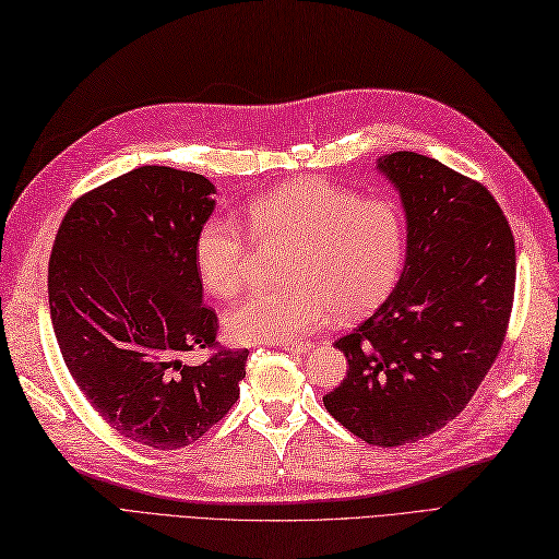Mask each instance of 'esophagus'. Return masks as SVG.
Masks as SVG:
<instances>
[{
	"label": "esophagus",
	"instance_id": "esophagus-1",
	"mask_svg": "<svg viewBox=\"0 0 559 559\" xmlns=\"http://www.w3.org/2000/svg\"><path fill=\"white\" fill-rule=\"evenodd\" d=\"M277 347H282V349H286V352L302 354V352H310L314 345H312V343H302V341H284V343H280Z\"/></svg>",
	"mask_w": 559,
	"mask_h": 559
}]
</instances>
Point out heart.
Masks as SVG:
<instances>
[{
  "label": "heart",
  "mask_w": 559,
  "mask_h": 559,
  "mask_svg": "<svg viewBox=\"0 0 559 559\" xmlns=\"http://www.w3.org/2000/svg\"><path fill=\"white\" fill-rule=\"evenodd\" d=\"M245 222L257 242H289L284 289L253 292L224 314L238 343L296 341L337 312L361 314L392 289L403 261V218L386 200H359L321 179H294L253 195ZM205 289L233 298L249 280L251 242L226 216L207 218L195 238Z\"/></svg>",
  "instance_id": "1"
}]
</instances>
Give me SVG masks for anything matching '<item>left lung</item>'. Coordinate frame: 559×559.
<instances>
[{
  "label": "left lung",
  "mask_w": 559,
  "mask_h": 559,
  "mask_svg": "<svg viewBox=\"0 0 559 559\" xmlns=\"http://www.w3.org/2000/svg\"><path fill=\"white\" fill-rule=\"evenodd\" d=\"M408 226L394 292L337 337L349 370L326 411L370 445L396 448L460 415L501 349L515 292V240L483 183L436 158H378Z\"/></svg>",
  "instance_id": "8db88e82"
}]
</instances>
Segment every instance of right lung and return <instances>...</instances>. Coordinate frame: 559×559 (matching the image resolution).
<instances>
[{
    "instance_id": "obj_1",
    "label": "right lung",
    "mask_w": 559,
    "mask_h": 559,
    "mask_svg": "<svg viewBox=\"0 0 559 559\" xmlns=\"http://www.w3.org/2000/svg\"><path fill=\"white\" fill-rule=\"evenodd\" d=\"M214 183L144 165L67 210L48 261V308L64 366L107 425L156 450L191 445L240 399L247 349L216 347L195 238Z\"/></svg>"
}]
</instances>
